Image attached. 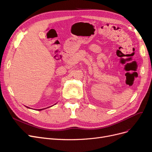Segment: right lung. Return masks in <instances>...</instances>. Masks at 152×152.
<instances>
[{"label": "right lung", "instance_id": "add662e5", "mask_svg": "<svg viewBox=\"0 0 152 152\" xmlns=\"http://www.w3.org/2000/svg\"><path fill=\"white\" fill-rule=\"evenodd\" d=\"M27 108H28V107H27ZM44 109H45V108H44ZM44 109H39V110H38L39 111H41V110H44Z\"/></svg>", "mask_w": 152, "mask_h": 152}]
</instances>
